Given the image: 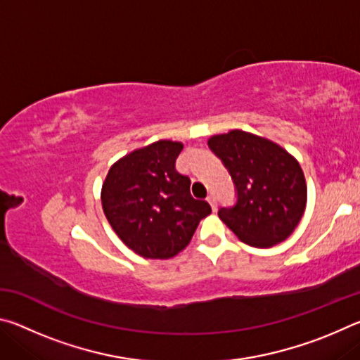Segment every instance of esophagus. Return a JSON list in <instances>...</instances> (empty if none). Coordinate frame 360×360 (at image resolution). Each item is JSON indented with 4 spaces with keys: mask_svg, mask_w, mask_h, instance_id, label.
Wrapping results in <instances>:
<instances>
[{
    "mask_svg": "<svg viewBox=\"0 0 360 360\" xmlns=\"http://www.w3.org/2000/svg\"><path fill=\"white\" fill-rule=\"evenodd\" d=\"M206 200H208V203L211 205L212 211H216V210H217V202H216V197H214V195H210V197L206 198Z\"/></svg>",
    "mask_w": 360,
    "mask_h": 360,
    "instance_id": "34e87169",
    "label": "esophagus"
}]
</instances>
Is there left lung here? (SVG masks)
Wrapping results in <instances>:
<instances>
[{
	"instance_id": "8db88e82",
	"label": "left lung",
	"mask_w": 360,
	"mask_h": 360,
	"mask_svg": "<svg viewBox=\"0 0 360 360\" xmlns=\"http://www.w3.org/2000/svg\"><path fill=\"white\" fill-rule=\"evenodd\" d=\"M235 182L236 205L219 217L254 248H271L295 230L307 208V181L300 163L281 146L245 130L208 139Z\"/></svg>"
}]
</instances>
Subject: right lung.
I'll list each match as a JSON object with an SVG mask.
<instances>
[{
	"instance_id": "right-lung-1",
	"label": "right lung",
	"mask_w": 360,
	"mask_h": 360,
	"mask_svg": "<svg viewBox=\"0 0 360 360\" xmlns=\"http://www.w3.org/2000/svg\"><path fill=\"white\" fill-rule=\"evenodd\" d=\"M179 141L160 139L131 150L109 168L101 187L108 222L131 251L144 259L179 254L211 212L191 195V179L176 172Z\"/></svg>"
}]
</instances>
